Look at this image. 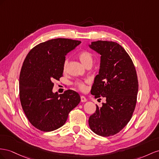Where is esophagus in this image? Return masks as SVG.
I'll use <instances>...</instances> for the list:
<instances>
[{"label": "esophagus", "instance_id": "1", "mask_svg": "<svg viewBox=\"0 0 159 159\" xmlns=\"http://www.w3.org/2000/svg\"><path fill=\"white\" fill-rule=\"evenodd\" d=\"M87 101V98H86L84 96H81L80 97V101L82 102H86Z\"/></svg>", "mask_w": 159, "mask_h": 159}]
</instances>
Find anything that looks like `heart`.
<instances>
[{"label": "heart", "instance_id": "obj_1", "mask_svg": "<svg viewBox=\"0 0 159 159\" xmlns=\"http://www.w3.org/2000/svg\"><path fill=\"white\" fill-rule=\"evenodd\" d=\"M79 58L80 59V62L83 63V65L85 66L89 65H92L93 62V57L92 54L88 52V51H82L79 54ZM68 65H69V59L68 58H65L64 62H63V70L66 71L67 69ZM89 83V80H76L74 83V85L79 90H81V91H84L87 89V86L86 84Z\"/></svg>", "mask_w": 159, "mask_h": 159}]
</instances>
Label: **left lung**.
I'll list each match as a JSON object with an SVG mask.
<instances>
[{
    "label": "left lung",
    "instance_id": "left-lung-1",
    "mask_svg": "<svg viewBox=\"0 0 159 159\" xmlns=\"http://www.w3.org/2000/svg\"><path fill=\"white\" fill-rule=\"evenodd\" d=\"M89 46L101 54L91 94L96 98L106 99L101 107L97 105L89 125L94 133L109 137L119 133L133 116L139 90L137 72L129 54L119 44L98 40Z\"/></svg>",
    "mask_w": 159,
    "mask_h": 159
}]
</instances>
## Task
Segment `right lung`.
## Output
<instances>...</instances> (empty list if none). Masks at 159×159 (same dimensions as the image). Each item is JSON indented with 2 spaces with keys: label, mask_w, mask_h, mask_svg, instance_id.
<instances>
[{
  "label": "right lung",
  "mask_w": 159,
  "mask_h": 159,
  "mask_svg": "<svg viewBox=\"0 0 159 159\" xmlns=\"http://www.w3.org/2000/svg\"><path fill=\"white\" fill-rule=\"evenodd\" d=\"M80 43L69 39L49 40L35 46L26 57L19 76L20 103L31 125L40 130L61 127L80 101V95L72 90L61 94L52 92L53 80L62 76L65 56Z\"/></svg>",
  "instance_id": "1"
}]
</instances>
